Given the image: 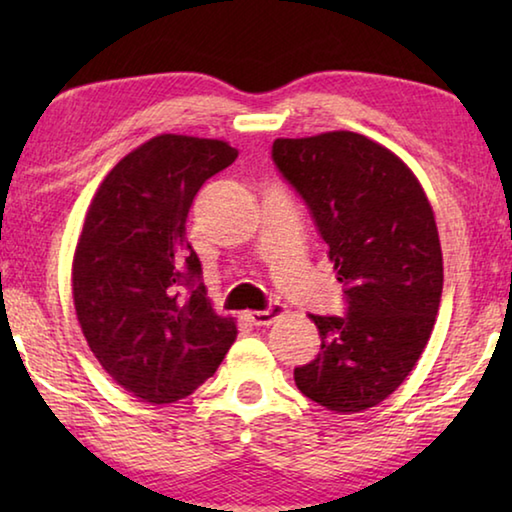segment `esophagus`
<instances>
[{
    "label": "esophagus",
    "mask_w": 512,
    "mask_h": 512,
    "mask_svg": "<svg viewBox=\"0 0 512 512\" xmlns=\"http://www.w3.org/2000/svg\"><path fill=\"white\" fill-rule=\"evenodd\" d=\"M282 311H284L282 305H271V307H266L262 311H248V318H250V323H253V325L264 327V325H271L273 320L282 314Z\"/></svg>",
    "instance_id": "34e87169"
}]
</instances>
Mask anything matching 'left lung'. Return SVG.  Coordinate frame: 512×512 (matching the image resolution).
<instances>
[{
  "label": "left lung",
  "instance_id": "8db88e82",
  "mask_svg": "<svg viewBox=\"0 0 512 512\" xmlns=\"http://www.w3.org/2000/svg\"><path fill=\"white\" fill-rule=\"evenodd\" d=\"M273 162L327 244L345 314L316 316L320 352L293 370L300 393L359 413L397 391L427 345L443 296L433 210L413 171L366 135L275 140Z\"/></svg>",
  "mask_w": 512,
  "mask_h": 512
}]
</instances>
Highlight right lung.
<instances>
[{"label": "right lung", "mask_w": 512, "mask_h": 512, "mask_svg": "<svg viewBox=\"0 0 512 512\" xmlns=\"http://www.w3.org/2000/svg\"><path fill=\"white\" fill-rule=\"evenodd\" d=\"M221 140L158 135L115 164L85 216L72 293L103 370L151 404L192 395L237 339L207 300L187 216L207 178L237 160Z\"/></svg>", "instance_id": "add662e5"}]
</instances>
